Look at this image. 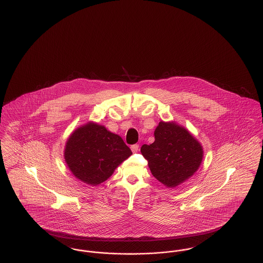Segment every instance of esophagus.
Masks as SVG:
<instances>
[{"label":"esophagus","mask_w":263,"mask_h":263,"mask_svg":"<svg viewBox=\"0 0 263 263\" xmlns=\"http://www.w3.org/2000/svg\"><path fill=\"white\" fill-rule=\"evenodd\" d=\"M131 150L133 153H137L139 151V145L138 144H134L131 146Z\"/></svg>","instance_id":"1"}]
</instances>
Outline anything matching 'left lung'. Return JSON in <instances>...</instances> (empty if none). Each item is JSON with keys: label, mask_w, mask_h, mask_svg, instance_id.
<instances>
[{"label": "left lung", "mask_w": 263, "mask_h": 263, "mask_svg": "<svg viewBox=\"0 0 263 263\" xmlns=\"http://www.w3.org/2000/svg\"><path fill=\"white\" fill-rule=\"evenodd\" d=\"M154 136L152 144L142 146L141 153L158 181L175 187L197 171L202 147L186 129L175 123L160 122Z\"/></svg>", "instance_id": "left-lung-1"}]
</instances>
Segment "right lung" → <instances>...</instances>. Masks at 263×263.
<instances>
[{
  "instance_id": "right-lung-1",
  "label": "right lung",
  "mask_w": 263,
  "mask_h": 263,
  "mask_svg": "<svg viewBox=\"0 0 263 263\" xmlns=\"http://www.w3.org/2000/svg\"><path fill=\"white\" fill-rule=\"evenodd\" d=\"M131 154V149L119 135L101 125L88 123L70 136L64 156L78 179L95 186L106 181Z\"/></svg>"
}]
</instances>
